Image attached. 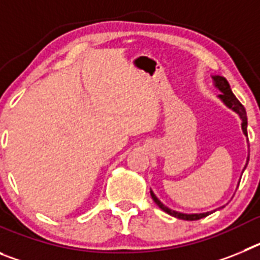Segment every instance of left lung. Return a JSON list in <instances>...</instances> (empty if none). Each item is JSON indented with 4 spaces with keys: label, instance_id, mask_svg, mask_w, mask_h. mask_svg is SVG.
Returning <instances> with one entry per match:
<instances>
[{
    "label": "left lung",
    "instance_id": "obj_1",
    "mask_svg": "<svg viewBox=\"0 0 260 260\" xmlns=\"http://www.w3.org/2000/svg\"><path fill=\"white\" fill-rule=\"evenodd\" d=\"M213 80H215L216 87H217V88H219L220 91L222 92L221 95H220V99H221L222 102L228 105L231 109H233L234 112H237V113L240 114L241 118H242V130H243V133H245V135H247V116H246V109H245V107L241 104L240 100H238V99L234 96V93L232 92L231 86H229L228 80L225 79L224 77H219V75H216V77H213ZM247 162H249V157H247ZM245 168H246V167H245ZM151 197H152V199L155 201V203L157 204L158 207L161 208L164 212H167V213H169V215L174 216V217H177V219L190 220V221H194V220L203 219V217H206V216L210 215V212H207V213H195V215H185V213L176 212V211H172V210H169L168 207H165L164 204H162L161 202L156 198V195L153 194V191H151Z\"/></svg>",
    "mask_w": 260,
    "mask_h": 260
}]
</instances>
